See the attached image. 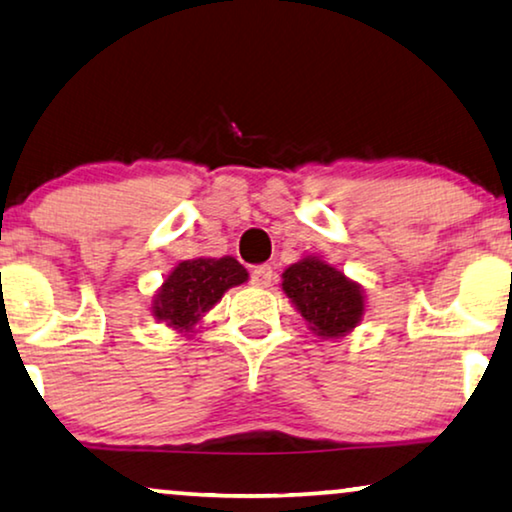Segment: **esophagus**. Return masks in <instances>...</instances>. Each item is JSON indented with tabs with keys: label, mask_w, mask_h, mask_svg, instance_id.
<instances>
[{
	"label": "esophagus",
	"mask_w": 512,
	"mask_h": 512,
	"mask_svg": "<svg viewBox=\"0 0 512 512\" xmlns=\"http://www.w3.org/2000/svg\"><path fill=\"white\" fill-rule=\"evenodd\" d=\"M270 282H272L270 265H258V268L251 270V284H254V287H270Z\"/></svg>",
	"instance_id": "esophagus-1"
}]
</instances>
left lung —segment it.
I'll return each mask as SVG.
<instances>
[{"label":"left lung","mask_w":512,"mask_h":512,"mask_svg":"<svg viewBox=\"0 0 512 512\" xmlns=\"http://www.w3.org/2000/svg\"><path fill=\"white\" fill-rule=\"evenodd\" d=\"M282 289L322 338L348 336L364 315V291L317 256L301 258L282 272Z\"/></svg>","instance_id":"1"}]
</instances>
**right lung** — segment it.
<instances>
[{
	"mask_svg": "<svg viewBox=\"0 0 512 512\" xmlns=\"http://www.w3.org/2000/svg\"><path fill=\"white\" fill-rule=\"evenodd\" d=\"M247 280V268L232 256L181 261L155 294L152 315L167 327L190 334L225 291Z\"/></svg>",
	"mask_w": 512,
	"mask_h": 512,
	"instance_id": "add662e5",
	"label": "right lung"
}]
</instances>
